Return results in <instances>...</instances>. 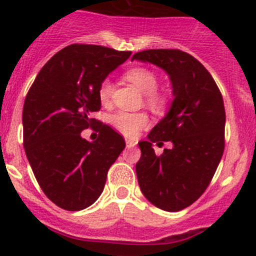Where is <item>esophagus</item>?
I'll return each mask as SVG.
<instances>
[{"mask_svg": "<svg viewBox=\"0 0 256 256\" xmlns=\"http://www.w3.org/2000/svg\"><path fill=\"white\" fill-rule=\"evenodd\" d=\"M136 144H137L136 140H130V138H126V148H133V146L136 145Z\"/></svg>", "mask_w": 256, "mask_h": 256, "instance_id": "esophagus-1", "label": "esophagus"}]
</instances>
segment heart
<instances>
[{
    "label": "heart",
    "instance_id": "heart-1",
    "mask_svg": "<svg viewBox=\"0 0 256 256\" xmlns=\"http://www.w3.org/2000/svg\"><path fill=\"white\" fill-rule=\"evenodd\" d=\"M126 78L132 82L140 92L146 94V101L152 107H160L164 104L163 97L154 92L158 85V78L154 72L148 68H142V67H137V68H132L126 72ZM111 93H112V82L110 80H104L98 90L100 100L102 102H107L110 100ZM110 122L120 133H123L126 136H134L141 128L148 124L149 118L144 112L118 111L111 115Z\"/></svg>",
    "mask_w": 256,
    "mask_h": 256
}]
</instances>
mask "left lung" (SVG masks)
<instances>
[{"mask_svg": "<svg viewBox=\"0 0 256 256\" xmlns=\"http://www.w3.org/2000/svg\"><path fill=\"white\" fill-rule=\"evenodd\" d=\"M132 60L162 68L172 84L170 110L140 141L137 180L155 207L176 212L190 206L206 190L224 152L226 110L212 76L190 54L176 49L144 50ZM171 140L160 156L152 144Z\"/></svg>", "mask_w": 256, "mask_h": 256, "instance_id": "1", "label": "left lung"}]
</instances>
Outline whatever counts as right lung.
I'll use <instances>...</instances> for the list:
<instances>
[{
	"instance_id": "obj_1",
	"label": "right lung",
	"mask_w": 256,
	"mask_h": 256,
	"mask_svg": "<svg viewBox=\"0 0 256 256\" xmlns=\"http://www.w3.org/2000/svg\"><path fill=\"white\" fill-rule=\"evenodd\" d=\"M130 52L74 44L44 66L23 107L26 155L45 196L67 211H80L104 192L107 171L126 141L101 124L96 141L82 132L101 108L98 90L104 78L123 64Z\"/></svg>"
}]
</instances>
